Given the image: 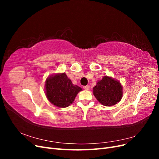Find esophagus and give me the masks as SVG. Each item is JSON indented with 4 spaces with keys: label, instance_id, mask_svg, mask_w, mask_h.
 Here are the masks:
<instances>
[{
    "label": "esophagus",
    "instance_id": "esophagus-1",
    "mask_svg": "<svg viewBox=\"0 0 159 159\" xmlns=\"http://www.w3.org/2000/svg\"><path fill=\"white\" fill-rule=\"evenodd\" d=\"M84 89L85 90H89V85H85L84 87Z\"/></svg>",
    "mask_w": 159,
    "mask_h": 159
}]
</instances>
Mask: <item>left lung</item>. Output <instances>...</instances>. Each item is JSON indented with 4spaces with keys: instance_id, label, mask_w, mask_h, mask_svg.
<instances>
[{
    "instance_id": "8db88e82",
    "label": "left lung",
    "mask_w": 159,
    "mask_h": 159,
    "mask_svg": "<svg viewBox=\"0 0 159 159\" xmlns=\"http://www.w3.org/2000/svg\"><path fill=\"white\" fill-rule=\"evenodd\" d=\"M93 93L99 103L105 106H112L121 101L123 88L119 81L107 75L98 81Z\"/></svg>"
}]
</instances>
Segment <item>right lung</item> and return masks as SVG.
Listing matches in <instances>:
<instances>
[{
	"label": "right lung",
	"instance_id": "1",
	"mask_svg": "<svg viewBox=\"0 0 159 159\" xmlns=\"http://www.w3.org/2000/svg\"><path fill=\"white\" fill-rule=\"evenodd\" d=\"M45 90L46 97L51 103L64 108L74 102L77 94L82 89L72 84L65 73H60L46 79Z\"/></svg>",
	"mask_w": 159,
	"mask_h": 159
}]
</instances>
